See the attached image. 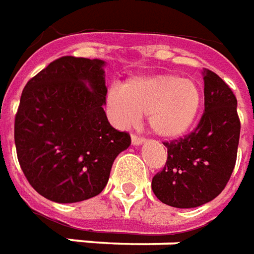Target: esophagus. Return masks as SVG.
Segmentation results:
<instances>
[{
    "mask_svg": "<svg viewBox=\"0 0 254 254\" xmlns=\"http://www.w3.org/2000/svg\"><path fill=\"white\" fill-rule=\"evenodd\" d=\"M145 141L142 137L137 136V134H132V144L133 145H140V144H142V142Z\"/></svg>",
    "mask_w": 254,
    "mask_h": 254,
    "instance_id": "1",
    "label": "esophagus"
}]
</instances>
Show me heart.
Listing matches in <instances>:
<instances>
[{
    "instance_id": "1",
    "label": "heart",
    "mask_w": 254,
    "mask_h": 254,
    "mask_svg": "<svg viewBox=\"0 0 254 254\" xmlns=\"http://www.w3.org/2000/svg\"><path fill=\"white\" fill-rule=\"evenodd\" d=\"M202 105L199 84L178 74L133 76L108 94V106L118 124H132L145 114L149 129L165 140L189 132Z\"/></svg>"
}]
</instances>
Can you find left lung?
Segmentation results:
<instances>
[{"label": "left lung", "mask_w": 254, "mask_h": 254, "mask_svg": "<svg viewBox=\"0 0 254 254\" xmlns=\"http://www.w3.org/2000/svg\"><path fill=\"white\" fill-rule=\"evenodd\" d=\"M203 80L204 112L198 127L163 142L167 161L152 179L157 199L172 207H198L213 200L226 187L237 160V98L213 71L203 68Z\"/></svg>", "instance_id": "1"}]
</instances>
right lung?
Segmentation results:
<instances>
[{
	"instance_id": "obj_1",
	"label": "right lung",
	"mask_w": 254,
	"mask_h": 254,
	"mask_svg": "<svg viewBox=\"0 0 254 254\" xmlns=\"http://www.w3.org/2000/svg\"><path fill=\"white\" fill-rule=\"evenodd\" d=\"M105 62L62 56L28 80L14 117L17 159L44 198L75 203L102 192L127 132L110 125L103 105Z\"/></svg>"
}]
</instances>
